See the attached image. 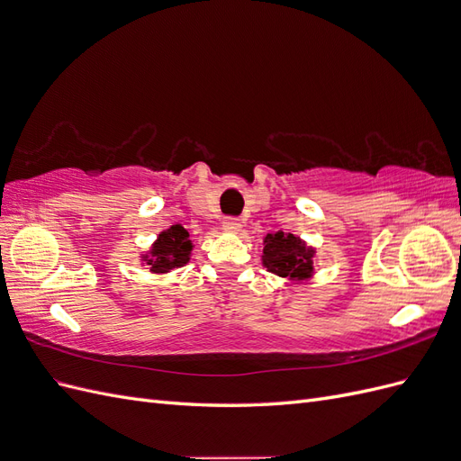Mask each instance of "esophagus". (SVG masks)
I'll use <instances>...</instances> for the list:
<instances>
[{"label":"esophagus","instance_id":"esophagus-1","mask_svg":"<svg viewBox=\"0 0 461 461\" xmlns=\"http://www.w3.org/2000/svg\"><path fill=\"white\" fill-rule=\"evenodd\" d=\"M222 229L229 232H239L240 230V221L236 217H225L222 219Z\"/></svg>","mask_w":461,"mask_h":461}]
</instances>
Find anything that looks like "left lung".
Segmentation results:
<instances>
[{
    "mask_svg": "<svg viewBox=\"0 0 461 461\" xmlns=\"http://www.w3.org/2000/svg\"><path fill=\"white\" fill-rule=\"evenodd\" d=\"M263 244L261 259L269 273L292 281H303L312 276L315 249L305 246L298 236L281 230L265 236Z\"/></svg>",
    "mask_w": 461,
    "mask_h": 461,
    "instance_id": "left-lung-1",
    "label": "left lung"
}]
</instances>
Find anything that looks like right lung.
Instances as JSON below:
<instances>
[{"label":"right lung","instance_id":"1","mask_svg":"<svg viewBox=\"0 0 461 461\" xmlns=\"http://www.w3.org/2000/svg\"><path fill=\"white\" fill-rule=\"evenodd\" d=\"M190 252L192 240H188V230L180 225H173L158 236L151 252L144 256V261L149 265L151 273H169L188 263Z\"/></svg>","mask_w":461,"mask_h":461}]
</instances>
